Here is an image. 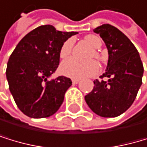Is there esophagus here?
<instances>
[{
  "label": "esophagus",
  "instance_id": "obj_1",
  "mask_svg": "<svg viewBox=\"0 0 147 147\" xmlns=\"http://www.w3.org/2000/svg\"><path fill=\"white\" fill-rule=\"evenodd\" d=\"M80 81V80H78V78H73V80H72V83L74 84V85H75V84H78Z\"/></svg>",
  "mask_w": 147,
  "mask_h": 147
}]
</instances>
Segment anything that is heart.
Masks as SVG:
<instances>
[{"instance_id": "heart-1", "label": "heart", "mask_w": 147, "mask_h": 147, "mask_svg": "<svg viewBox=\"0 0 147 147\" xmlns=\"http://www.w3.org/2000/svg\"><path fill=\"white\" fill-rule=\"evenodd\" d=\"M85 40L94 49H98L102 45L101 40L98 36L93 34L87 35L85 37ZM73 44H74L73 39L67 40L62 44L59 51V56L61 59H66L70 55L72 51ZM89 57L90 58L95 57L98 59H101L100 55L98 51L92 52ZM98 69L99 67L98 63L93 59L87 60V61H80L74 58H70L63 61L60 66V71L64 76L72 78H78H78L94 76L98 72Z\"/></svg>"}]
</instances>
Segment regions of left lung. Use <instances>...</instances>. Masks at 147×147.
<instances>
[{
  "label": "left lung",
  "mask_w": 147,
  "mask_h": 147,
  "mask_svg": "<svg viewBox=\"0 0 147 147\" xmlns=\"http://www.w3.org/2000/svg\"><path fill=\"white\" fill-rule=\"evenodd\" d=\"M104 40L108 61L106 72L94 81L92 91L85 96L88 106L96 115L116 117L133 104L142 85L144 67L134 44L122 31L110 24L93 30Z\"/></svg>",
  "instance_id": "1"
}]
</instances>
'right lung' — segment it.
<instances>
[{"label":"right lung","mask_w":147,"mask_h":147,"mask_svg":"<svg viewBox=\"0 0 147 147\" xmlns=\"http://www.w3.org/2000/svg\"><path fill=\"white\" fill-rule=\"evenodd\" d=\"M76 34L43 25L18 43L8 60L6 78L14 101L24 115L42 118L59 110L72 81L64 76L48 78L58 69L62 44Z\"/></svg>","instance_id":"add662e5"}]
</instances>
